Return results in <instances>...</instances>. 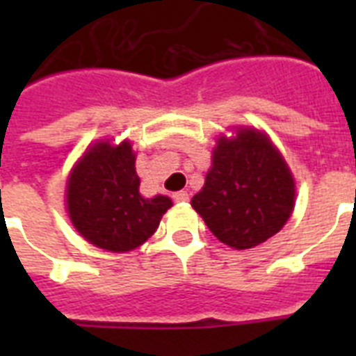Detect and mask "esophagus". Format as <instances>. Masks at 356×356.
<instances>
[{"mask_svg": "<svg viewBox=\"0 0 356 356\" xmlns=\"http://www.w3.org/2000/svg\"><path fill=\"white\" fill-rule=\"evenodd\" d=\"M172 197L175 203H186V201H188V194H186V192H175Z\"/></svg>", "mask_w": 356, "mask_h": 356, "instance_id": "1", "label": "esophagus"}]
</instances>
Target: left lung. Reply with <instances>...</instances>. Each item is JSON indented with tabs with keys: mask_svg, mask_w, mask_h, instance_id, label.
Instances as JSON below:
<instances>
[{
	"mask_svg": "<svg viewBox=\"0 0 356 356\" xmlns=\"http://www.w3.org/2000/svg\"><path fill=\"white\" fill-rule=\"evenodd\" d=\"M292 173L266 134L240 129L218 140L205 186L192 207L220 242L249 249L277 234L292 214Z\"/></svg>",
	"mask_w": 356,
	"mask_h": 356,
	"instance_id": "left-lung-1",
	"label": "left lung"
}]
</instances>
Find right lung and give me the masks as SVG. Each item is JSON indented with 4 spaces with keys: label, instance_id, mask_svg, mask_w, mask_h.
<instances>
[{
    "label": "right lung",
    "instance_id": "obj_1",
    "mask_svg": "<svg viewBox=\"0 0 356 356\" xmlns=\"http://www.w3.org/2000/svg\"><path fill=\"white\" fill-rule=\"evenodd\" d=\"M129 142H99L70 175L68 214L83 236L107 251H131L155 233L172 207L166 195L144 200Z\"/></svg>",
    "mask_w": 356,
    "mask_h": 356
}]
</instances>
